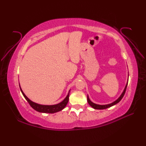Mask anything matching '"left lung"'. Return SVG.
Segmentation results:
<instances>
[{"label": "left lung", "instance_id": "left-lung-1", "mask_svg": "<svg viewBox=\"0 0 146 146\" xmlns=\"http://www.w3.org/2000/svg\"><path fill=\"white\" fill-rule=\"evenodd\" d=\"M127 83H128V81L127 82L126 85H125L124 90H123L122 94H121L120 97H118L115 101H114V102H113L111 103V104H105V105L97 104H95V103H93V102H91L90 98H89V97H88V104L90 105V106H91V107H92L93 108L95 109V110H104V109H107L108 108H110V107H111V106H113L117 104V103L119 102L120 101L122 100V98H123V95H124V94L125 93V90H126V88H127Z\"/></svg>", "mask_w": 146, "mask_h": 146}]
</instances>
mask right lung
<instances>
[{"instance_id":"1","label":"right lung","mask_w":146,"mask_h":146,"mask_svg":"<svg viewBox=\"0 0 146 146\" xmlns=\"http://www.w3.org/2000/svg\"><path fill=\"white\" fill-rule=\"evenodd\" d=\"M19 86H20V89H21V92L23 93L24 98H25L26 100L28 101V102L29 104V105L31 106V107L32 108H33L35 110H36V111H38L40 113H55L56 112H58L62 110L63 109L66 107L69 101V97H70V90L69 91L68 94V95L66 96V97L60 103L56 104H55V105L39 104L35 103L33 102V101H31V100H29V98L26 97L25 94L24 93L23 90H22L20 84H19Z\"/></svg>"}]
</instances>
